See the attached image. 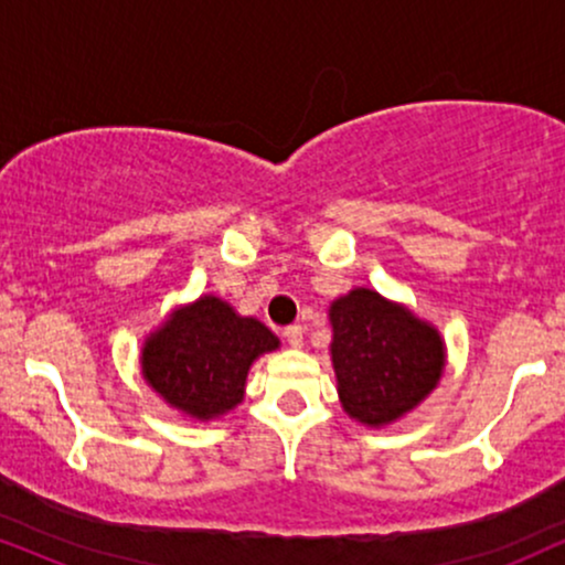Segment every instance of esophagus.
Here are the masks:
<instances>
[{"label":"esophagus","mask_w":565,"mask_h":565,"mask_svg":"<svg viewBox=\"0 0 565 565\" xmlns=\"http://www.w3.org/2000/svg\"><path fill=\"white\" fill-rule=\"evenodd\" d=\"M284 340H287L291 348H300L302 345V327H300V323H291V327L284 329Z\"/></svg>","instance_id":"obj_1"}]
</instances>
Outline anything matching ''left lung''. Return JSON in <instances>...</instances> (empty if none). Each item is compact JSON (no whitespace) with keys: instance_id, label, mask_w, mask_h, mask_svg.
<instances>
[{"instance_id":"1","label":"left lung","mask_w":565,"mask_h":565,"mask_svg":"<svg viewBox=\"0 0 565 565\" xmlns=\"http://www.w3.org/2000/svg\"><path fill=\"white\" fill-rule=\"evenodd\" d=\"M342 408L364 425H387L414 408L444 372V342L425 321L372 289H353L329 310Z\"/></svg>"}]
</instances>
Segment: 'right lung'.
I'll return each instance as SVG.
<instances>
[{
  "instance_id": "1",
  "label": "right lung",
  "mask_w": 565,
  "mask_h": 565,
  "mask_svg": "<svg viewBox=\"0 0 565 565\" xmlns=\"http://www.w3.org/2000/svg\"><path fill=\"white\" fill-rule=\"evenodd\" d=\"M278 337L257 319H242L228 302L201 297L178 310L142 348V374L167 404L210 419L242 401L246 372Z\"/></svg>"
}]
</instances>
